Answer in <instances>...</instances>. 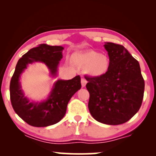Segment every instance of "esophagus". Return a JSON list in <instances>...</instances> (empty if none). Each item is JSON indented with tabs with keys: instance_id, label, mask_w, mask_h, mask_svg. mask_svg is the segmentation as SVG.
Wrapping results in <instances>:
<instances>
[{
	"instance_id": "esophagus-1",
	"label": "esophagus",
	"mask_w": 156,
	"mask_h": 156,
	"mask_svg": "<svg viewBox=\"0 0 156 156\" xmlns=\"http://www.w3.org/2000/svg\"><path fill=\"white\" fill-rule=\"evenodd\" d=\"M81 83H82V86L83 87H84L85 86H86L87 83V81L85 80L84 78H82V80H81Z\"/></svg>"
}]
</instances>
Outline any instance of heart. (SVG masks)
<instances>
[{"instance_id":"1","label":"heart","mask_w":156,"mask_h":156,"mask_svg":"<svg viewBox=\"0 0 156 156\" xmlns=\"http://www.w3.org/2000/svg\"><path fill=\"white\" fill-rule=\"evenodd\" d=\"M72 60L80 67H86V72L92 76L104 75L108 71L110 64L107 55L99 54L94 50L74 53Z\"/></svg>"}]
</instances>
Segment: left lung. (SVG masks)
I'll return each mask as SVG.
<instances>
[{"label":"left lung","instance_id":"obj_1","mask_svg":"<svg viewBox=\"0 0 156 156\" xmlns=\"http://www.w3.org/2000/svg\"><path fill=\"white\" fill-rule=\"evenodd\" d=\"M109 67L104 75L87 76L89 110L93 118L108 125L127 122L141 106L145 83L138 62L121 44L106 42Z\"/></svg>","mask_w":156,"mask_h":156}]
</instances>
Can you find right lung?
<instances>
[{
    "label": "right lung",
    "instance_id": "right-lung-1",
    "mask_svg": "<svg viewBox=\"0 0 156 156\" xmlns=\"http://www.w3.org/2000/svg\"><path fill=\"white\" fill-rule=\"evenodd\" d=\"M63 50L62 46L39 44L23 55L17 63L10 80V101L16 114L32 126L45 127L58 123L65 116L70 99L82 87L81 78L77 75L69 80H57L44 101L34 102L25 97L21 89L20 77L27 65L42 62L50 69L51 75L56 76Z\"/></svg>",
    "mask_w": 156,
    "mask_h": 156
}]
</instances>
